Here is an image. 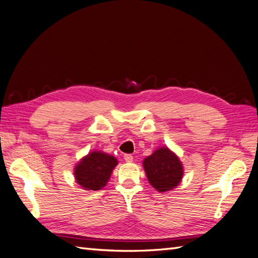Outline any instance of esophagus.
Returning a JSON list of instances; mask_svg holds the SVG:
<instances>
[{"label":"esophagus","mask_w":258,"mask_h":258,"mask_svg":"<svg viewBox=\"0 0 258 258\" xmlns=\"http://www.w3.org/2000/svg\"><path fill=\"white\" fill-rule=\"evenodd\" d=\"M124 160L126 161V163H132V161H133V156H132L131 154H125L124 155Z\"/></svg>","instance_id":"34e87169"}]
</instances>
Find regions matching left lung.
I'll list each match as a JSON object with an SVG mask.
<instances>
[{"label":"left lung","mask_w":258,"mask_h":258,"mask_svg":"<svg viewBox=\"0 0 258 258\" xmlns=\"http://www.w3.org/2000/svg\"><path fill=\"white\" fill-rule=\"evenodd\" d=\"M143 164L148 181L160 192L171 190L181 181L182 165L167 147L155 151L151 156L145 158Z\"/></svg>","instance_id":"1"}]
</instances>
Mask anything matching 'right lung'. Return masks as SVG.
Listing matches in <instances>:
<instances>
[{
    "label": "right lung",
    "mask_w": 258,
    "mask_h": 258,
    "mask_svg": "<svg viewBox=\"0 0 258 258\" xmlns=\"http://www.w3.org/2000/svg\"><path fill=\"white\" fill-rule=\"evenodd\" d=\"M116 165V158L111 155L92 152L76 166L77 182L86 190H100L109 181L112 170Z\"/></svg>",
    "instance_id": "obj_1"
}]
</instances>
